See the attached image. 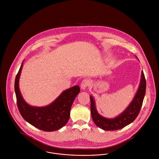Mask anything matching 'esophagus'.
Here are the masks:
<instances>
[{"instance_id":"1","label":"esophagus","mask_w":159,"mask_h":159,"mask_svg":"<svg viewBox=\"0 0 159 159\" xmlns=\"http://www.w3.org/2000/svg\"><path fill=\"white\" fill-rule=\"evenodd\" d=\"M90 85V81L88 80H84L81 83V88L85 90Z\"/></svg>"}]
</instances>
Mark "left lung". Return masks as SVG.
<instances>
[{"instance_id": "obj_1", "label": "left lung", "mask_w": 159, "mask_h": 159, "mask_svg": "<svg viewBox=\"0 0 159 159\" xmlns=\"http://www.w3.org/2000/svg\"><path fill=\"white\" fill-rule=\"evenodd\" d=\"M141 81L136 95L128 107L115 118H106L97 112L95 100L92 96L91 100V116L97 126L105 130H116L124 128L134 121L140 111L146 93V81L143 71H141Z\"/></svg>"}]
</instances>
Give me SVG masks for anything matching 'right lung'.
I'll list each match as a JSON object with an SVG mask.
<instances>
[{
	"mask_svg": "<svg viewBox=\"0 0 159 159\" xmlns=\"http://www.w3.org/2000/svg\"><path fill=\"white\" fill-rule=\"evenodd\" d=\"M23 62L15 81V91L20 113L25 120L35 127L46 132L56 131L64 127L70 118L73 102L80 92L78 86H75L62 93L50 105L43 107H32L23 99L19 88V80Z\"/></svg>",
	"mask_w": 159,
	"mask_h": 159,
	"instance_id": "obj_1",
	"label": "right lung"
}]
</instances>
